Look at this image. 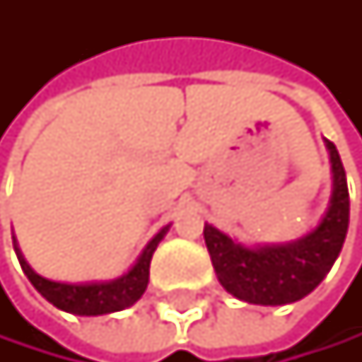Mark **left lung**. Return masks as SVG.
<instances>
[{
  "mask_svg": "<svg viewBox=\"0 0 362 362\" xmlns=\"http://www.w3.org/2000/svg\"><path fill=\"white\" fill-rule=\"evenodd\" d=\"M332 193L324 217L304 236L288 243L245 245L219 228L204 223V241L221 286L236 300L284 306L319 286L341 254L350 223V193L341 156L328 139Z\"/></svg>",
  "mask_w": 362,
  "mask_h": 362,
  "instance_id": "8db88e82",
  "label": "left lung"
}]
</instances>
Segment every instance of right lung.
<instances>
[{
  "instance_id": "1",
  "label": "right lung",
  "mask_w": 362,
  "mask_h": 362,
  "mask_svg": "<svg viewBox=\"0 0 362 362\" xmlns=\"http://www.w3.org/2000/svg\"><path fill=\"white\" fill-rule=\"evenodd\" d=\"M169 228H171V223L160 228L154 236H151V241L143 247L136 262L126 274L115 280H100V282H58V280L43 278L40 274H36L30 267V262L23 258V252L19 250V243L15 236H12V243H15V252L21 262L23 274L49 304H54L56 308H60L64 313L97 317V315L123 310L141 300V296L147 288V282H149L151 256H154L158 243L165 239Z\"/></svg>"
}]
</instances>
